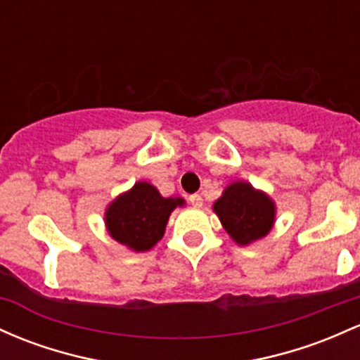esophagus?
<instances>
[{"instance_id": "obj_1", "label": "esophagus", "mask_w": 360, "mask_h": 360, "mask_svg": "<svg viewBox=\"0 0 360 360\" xmlns=\"http://www.w3.org/2000/svg\"><path fill=\"white\" fill-rule=\"evenodd\" d=\"M189 203H191L193 207L200 208L201 205H203V198H201L200 195H191V196H189Z\"/></svg>"}]
</instances>
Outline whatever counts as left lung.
I'll list each match as a JSON object with an SVG mask.
<instances>
[{"label":"left lung","instance_id":"1","mask_svg":"<svg viewBox=\"0 0 360 360\" xmlns=\"http://www.w3.org/2000/svg\"><path fill=\"white\" fill-rule=\"evenodd\" d=\"M213 212L238 246H250L270 234L276 205L270 195L248 181H234L213 203Z\"/></svg>","mask_w":360,"mask_h":360}]
</instances>
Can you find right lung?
I'll return each mask as SVG.
<instances>
[{"mask_svg": "<svg viewBox=\"0 0 360 360\" xmlns=\"http://www.w3.org/2000/svg\"><path fill=\"white\" fill-rule=\"evenodd\" d=\"M186 205L181 196L164 198L147 181H138L105 207L104 224L116 243L135 252L150 251L164 238L169 217Z\"/></svg>", "mask_w": 360, "mask_h": 360, "instance_id": "1", "label": "right lung"}]
</instances>
